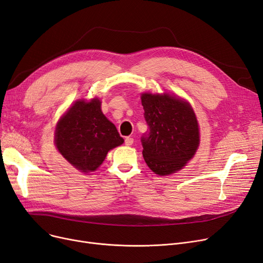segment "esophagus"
I'll list each match as a JSON object with an SVG mask.
<instances>
[{
	"label": "esophagus",
	"mask_w": 263,
	"mask_h": 263,
	"mask_svg": "<svg viewBox=\"0 0 263 263\" xmlns=\"http://www.w3.org/2000/svg\"><path fill=\"white\" fill-rule=\"evenodd\" d=\"M133 139L132 138H129V137H126L125 139H124V144L126 145V146H131V145L133 144Z\"/></svg>",
	"instance_id": "esophagus-1"
}]
</instances>
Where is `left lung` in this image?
Here are the masks:
<instances>
[{
    "mask_svg": "<svg viewBox=\"0 0 263 263\" xmlns=\"http://www.w3.org/2000/svg\"><path fill=\"white\" fill-rule=\"evenodd\" d=\"M148 131L141 138L143 157L159 176L180 170L193 158L199 144V129L191 105L164 93L141 97Z\"/></svg>",
    "mask_w": 263,
    "mask_h": 263,
    "instance_id": "1",
    "label": "left lung"
}]
</instances>
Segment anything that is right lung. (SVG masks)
Instances as JSON below:
<instances>
[{"label": "right lung", "instance_id": "obj_1", "mask_svg": "<svg viewBox=\"0 0 263 263\" xmlns=\"http://www.w3.org/2000/svg\"><path fill=\"white\" fill-rule=\"evenodd\" d=\"M123 139L101 109V102L78 101L57 122L56 147L65 159L83 172L94 171L107 153L119 146Z\"/></svg>", "mask_w": 263, "mask_h": 263}]
</instances>
